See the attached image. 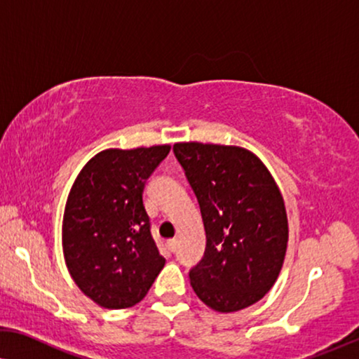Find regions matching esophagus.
<instances>
[{
	"instance_id": "esophagus-1",
	"label": "esophagus",
	"mask_w": 359,
	"mask_h": 359,
	"mask_svg": "<svg viewBox=\"0 0 359 359\" xmlns=\"http://www.w3.org/2000/svg\"><path fill=\"white\" fill-rule=\"evenodd\" d=\"M177 247H179L177 239H170V241H168V249H169L170 252L177 250Z\"/></svg>"
}]
</instances>
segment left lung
Segmentation results:
<instances>
[{
    "label": "left lung",
    "mask_w": 359,
    "mask_h": 359,
    "mask_svg": "<svg viewBox=\"0 0 359 359\" xmlns=\"http://www.w3.org/2000/svg\"><path fill=\"white\" fill-rule=\"evenodd\" d=\"M198 200L206 249L190 285L206 306L236 312L260 301L278 278L287 245L285 201L264 163L239 146L175 143Z\"/></svg>",
    "instance_id": "left-lung-1"
}]
</instances>
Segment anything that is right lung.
Masks as SVG:
<instances>
[{
	"mask_svg": "<svg viewBox=\"0 0 359 359\" xmlns=\"http://www.w3.org/2000/svg\"><path fill=\"white\" fill-rule=\"evenodd\" d=\"M169 151V144L100 151L69 191L65 260L79 290L105 309L138 304L165 264L151 236L143 190Z\"/></svg>",
	"mask_w": 359,
	"mask_h": 359,
	"instance_id": "obj_1",
	"label": "right lung"
}]
</instances>
